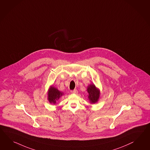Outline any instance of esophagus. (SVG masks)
Returning a JSON list of instances; mask_svg holds the SVG:
<instances>
[{
    "mask_svg": "<svg viewBox=\"0 0 150 150\" xmlns=\"http://www.w3.org/2000/svg\"><path fill=\"white\" fill-rule=\"evenodd\" d=\"M70 92H71V93H72V94H77V93H78V91H77L76 89H74L73 91H71Z\"/></svg>",
    "mask_w": 150,
    "mask_h": 150,
    "instance_id": "1",
    "label": "esophagus"
}]
</instances>
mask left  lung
Listing matches in <instances>:
<instances>
[{"mask_svg": "<svg viewBox=\"0 0 150 150\" xmlns=\"http://www.w3.org/2000/svg\"><path fill=\"white\" fill-rule=\"evenodd\" d=\"M87 91L88 92V98L91 104L98 102L100 96V91L94 84H89L87 87Z\"/></svg>", "mask_w": 150, "mask_h": 150, "instance_id": "8db88e82", "label": "left lung"}]
</instances>
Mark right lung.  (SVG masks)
I'll list each match as a JSON object with an SVG mask.
<instances>
[{"label": "right lung", "mask_w": 150, "mask_h": 150, "mask_svg": "<svg viewBox=\"0 0 150 150\" xmlns=\"http://www.w3.org/2000/svg\"><path fill=\"white\" fill-rule=\"evenodd\" d=\"M48 100L50 103L55 105L56 102L61 96L64 95L63 92L59 91L56 88L51 86L48 91Z\"/></svg>", "instance_id": "right-lung-1"}]
</instances>
